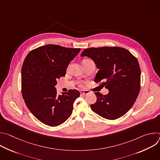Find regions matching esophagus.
Instances as JSON below:
<instances>
[{"label": "esophagus", "mask_w": 160, "mask_h": 160, "mask_svg": "<svg viewBox=\"0 0 160 160\" xmlns=\"http://www.w3.org/2000/svg\"><path fill=\"white\" fill-rule=\"evenodd\" d=\"M90 93V92L88 90H81L80 91V94L83 96H85V95H87V94H88Z\"/></svg>", "instance_id": "1"}]
</instances>
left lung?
Wrapping results in <instances>:
<instances>
[{
    "mask_svg": "<svg viewBox=\"0 0 160 160\" xmlns=\"http://www.w3.org/2000/svg\"><path fill=\"white\" fill-rule=\"evenodd\" d=\"M92 59L98 69L94 82L102 81L109 90L106 95L95 92L96 102L92 110L108 120L119 118L132 107L138 98L141 85L139 62L128 50L118 47L85 49L81 57Z\"/></svg>",
    "mask_w": 160,
    "mask_h": 160,
    "instance_id": "obj_1",
    "label": "left lung"
}]
</instances>
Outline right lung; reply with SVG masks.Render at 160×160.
<instances>
[{"mask_svg":"<svg viewBox=\"0 0 160 160\" xmlns=\"http://www.w3.org/2000/svg\"><path fill=\"white\" fill-rule=\"evenodd\" d=\"M80 49L48 44L30 51L21 69L22 95L31 112L42 123L56 127L72 114L80 96L76 89L57 94V80L66 75L70 61Z\"/></svg>","mask_w":160,"mask_h":160,"instance_id":"right-lung-1","label":"right lung"}]
</instances>
